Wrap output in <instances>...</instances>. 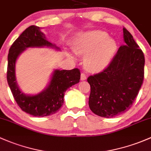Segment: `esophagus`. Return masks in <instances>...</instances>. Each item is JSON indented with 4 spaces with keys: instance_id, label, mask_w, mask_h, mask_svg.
<instances>
[{
    "instance_id": "esophagus-1",
    "label": "esophagus",
    "mask_w": 151,
    "mask_h": 151,
    "mask_svg": "<svg viewBox=\"0 0 151 151\" xmlns=\"http://www.w3.org/2000/svg\"><path fill=\"white\" fill-rule=\"evenodd\" d=\"M86 79V75L84 73H82L81 75V81H85Z\"/></svg>"
}]
</instances>
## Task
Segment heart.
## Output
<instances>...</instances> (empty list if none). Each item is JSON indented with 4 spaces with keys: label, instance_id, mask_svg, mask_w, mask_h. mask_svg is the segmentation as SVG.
Listing matches in <instances>:
<instances>
[{
    "label": "heart",
    "instance_id": "1",
    "mask_svg": "<svg viewBox=\"0 0 151 151\" xmlns=\"http://www.w3.org/2000/svg\"><path fill=\"white\" fill-rule=\"evenodd\" d=\"M73 50L85 56L83 64L87 70L96 73L106 68L112 62L117 53L118 45L104 32H86L76 38Z\"/></svg>",
    "mask_w": 151,
    "mask_h": 151
}]
</instances>
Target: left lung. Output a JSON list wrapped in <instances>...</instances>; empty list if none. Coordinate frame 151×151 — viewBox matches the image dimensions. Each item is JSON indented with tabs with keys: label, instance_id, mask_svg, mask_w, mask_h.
I'll return each instance as SVG.
<instances>
[{
	"label": "left lung",
	"instance_id": "8db88e82",
	"mask_svg": "<svg viewBox=\"0 0 151 151\" xmlns=\"http://www.w3.org/2000/svg\"><path fill=\"white\" fill-rule=\"evenodd\" d=\"M123 39L124 45H121L109 65L87 79L91 86L88 106L102 117H114L127 111L143 82V52L125 28Z\"/></svg>",
	"mask_w": 151,
	"mask_h": 151
}]
</instances>
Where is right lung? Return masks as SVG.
I'll return each instance as SVG.
<instances>
[{
	"mask_svg": "<svg viewBox=\"0 0 151 151\" xmlns=\"http://www.w3.org/2000/svg\"><path fill=\"white\" fill-rule=\"evenodd\" d=\"M50 47L60 51V48L48 41L41 28L30 26L22 32L11 45L8 55L7 81L14 99L19 107L35 116H46L55 114L63 106L64 94L68 88L80 81V70L55 69L44 90L37 94H27L19 88L16 77V64L19 57L27 48Z\"/></svg>",
	"mask_w": 151,
	"mask_h": 151,
	"instance_id": "obj_1",
	"label": "right lung"
}]
</instances>
